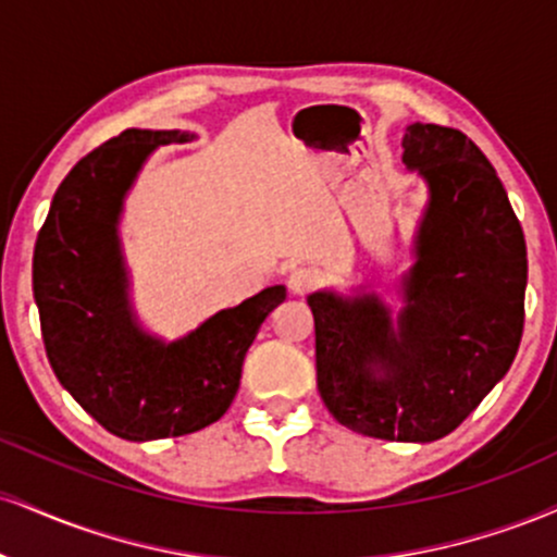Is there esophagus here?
<instances>
[{"label": "esophagus", "instance_id": "1", "mask_svg": "<svg viewBox=\"0 0 557 557\" xmlns=\"http://www.w3.org/2000/svg\"><path fill=\"white\" fill-rule=\"evenodd\" d=\"M317 285V272L309 270V267H296L287 277V287H290L293 296H306L311 287Z\"/></svg>", "mask_w": 557, "mask_h": 557}]
</instances>
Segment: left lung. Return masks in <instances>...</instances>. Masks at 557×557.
I'll return each mask as SVG.
<instances>
[{"label": "left lung", "mask_w": 557, "mask_h": 557, "mask_svg": "<svg viewBox=\"0 0 557 557\" xmlns=\"http://www.w3.org/2000/svg\"><path fill=\"white\" fill-rule=\"evenodd\" d=\"M403 164L426 185L393 309L376 290L311 293L317 387L348 430L432 443L456 430L519 350L527 240L500 177L453 127L413 123Z\"/></svg>", "instance_id": "left-lung-1"}]
</instances>
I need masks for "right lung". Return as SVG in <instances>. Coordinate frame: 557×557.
<instances>
[{"instance_id": "obj_1", "label": "right lung", "mask_w": 557, "mask_h": 557, "mask_svg": "<svg viewBox=\"0 0 557 557\" xmlns=\"http://www.w3.org/2000/svg\"><path fill=\"white\" fill-rule=\"evenodd\" d=\"M194 138L140 127L110 138L67 172L36 240L34 298L57 380L131 443L181 437L225 417L246 350L285 300V285L264 287L177 341L138 322L120 240L127 190L159 146Z\"/></svg>"}]
</instances>
